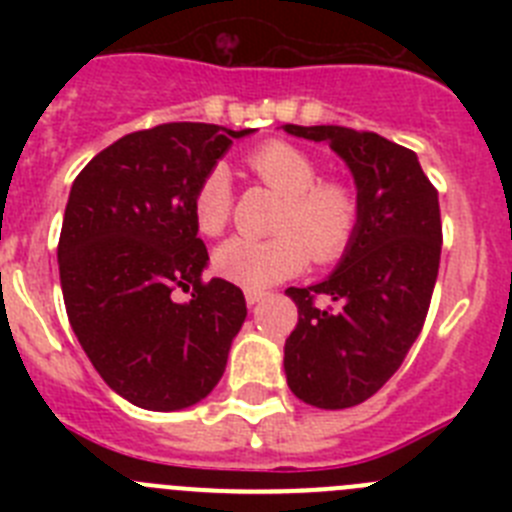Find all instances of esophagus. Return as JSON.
<instances>
[{"mask_svg": "<svg viewBox=\"0 0 512 512\" xmlns=\"http://www.w3.org/2000/svg\"><path fill=\"white\" fill-rule=\"evenodd\" d=\"M264 292H253V289H246V302H248V307H253V305H259L261 300H264Z\"/></svg>", "mask_w": 512, "mask_h": 512, "instance_id": "obj_1", "label": "esophagus"}]
</instances>
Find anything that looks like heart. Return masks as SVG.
Segmentation results:
<instances>
[{"instance_id":"b5f03b06","label":"heart","mask_w":512,"mask_h":512,"mask_svg":"<svg viewBox=\"0 0 512 512\" xmlns=\"http://www.w3.org/2000/svg\"><path fill=\"white\" fill-rule=\"evenodd\" d=\"M246 166L264 187L282 197L274 233L266 241L230 238L217 248L212 266L225 282L261 292L297 277L307 259L336 261L354 238L359 200L348 184L320 179V166L282 140L253 148ZM233 210V187L225 169L207 171L192 194V217L202 235H220Z\"/></svg>"}]
</instances>
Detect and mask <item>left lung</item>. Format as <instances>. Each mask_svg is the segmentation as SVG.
<instances>
[{
  "label": "left lung",
  "instance_id": "left-lung-1",
  "mask_svg": "<svg viewBox=\"0 0 512 512\" xmlns=\"http://www.w3.org/2000/svg\"><path fill=\"white\" fill-rule=\"evenodd\" d=\"M325 140L354 176L359 223L336 271L289 287L297 325L284 343V374L302 402L354 408L400 369L428 315L441 261L438 192L418 156L377 133L341 125H284ZM323 296L328 306H315Z\"/></svg>",
  "mask_w": 512,
  "mask_h": 512
}]
</instances>
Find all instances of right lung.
Here are the masks:
<instances>
[{
    "mask_svg": "<svg viewBox=\"0 0 512 512\" xmlns=\"http://www.w3.org/2000/svg\"><path fill=\"white\" fill-rule=\"evenodd\" d=\"M251 133L166 122L115 140L71 184L58 241L66 315L99 377L138 408H192L223 377L246 297L202 282L210 256L192 194ZM174 288L193 297L176 303Z\"/></svg>",
    "mask_w": 512,
    "mask_h": 512,
    "instance_id": "1",
    "label": "right lung"
}]
</instances>
